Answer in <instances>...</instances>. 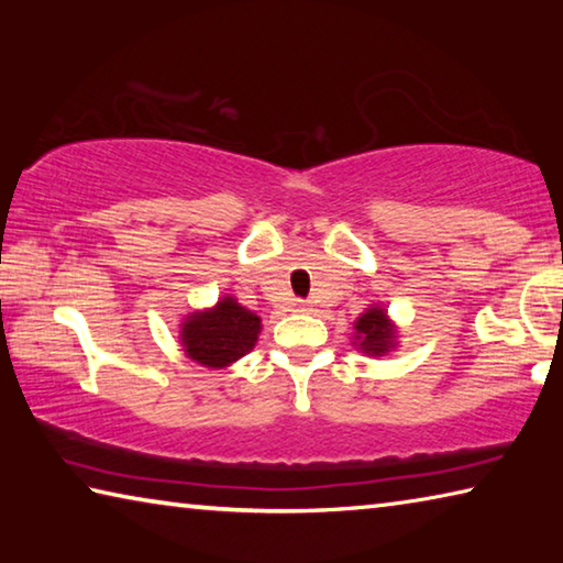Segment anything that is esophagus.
Here are the masks:
<instances>
[{"instance_id":"esophagus-1","label":"esophagus","mask_w":563,"mask_h":563,"mask_svg":"<svg viewBox=\"0 0 563 563\" xmlns=\"http://www.w3.org/2000/svg\"><path fill=\"white\" fill-rule=\"evenodd\" d=\"M292 308H295V310H298V312H308V310H310V305H308V302H305V300H295V305H292Z\"/></svg>"}]
</instances>
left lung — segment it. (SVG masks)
<instances>
[{
  "mask_svg": "<svg viewBox=\"0 0 563 563\" xmlns=\"http://www.w3.org/2000/svg\"><path fill=\"white\" fill-rule=\"evenodd\" d=\"M352 345L367 357H383L389 355L397 347L399 330L393 320H389L387 310L383 305H369L365 312L352 322Z\"/></svg>",
  "mask_w": 563,
  "mask_h": 563,
  "instance_id": "1",
  "label": "left lung"
}]
</instances>
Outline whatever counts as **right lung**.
<instances>
[{"mask_svg":"<svg viewBox=\"0 0 563 563\" xmlns=\"http://www.w3.org/2000/svg\"><path fill=\"white\" fill-rule=\"evenodd\" d=\"M261 318L243 308L233 295H223L213 308L194 310L180 320L178 340L186 357L198 365L223 369L255 347Z\"/></svg>","mask_w":563,"mask_h":563,"instance_id":"obj_1","label":"right lung"}]
</instances>
